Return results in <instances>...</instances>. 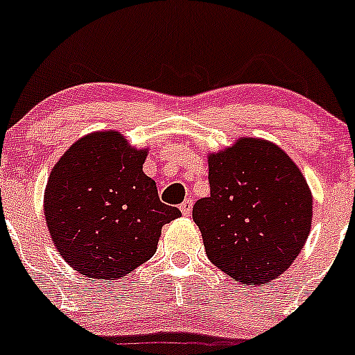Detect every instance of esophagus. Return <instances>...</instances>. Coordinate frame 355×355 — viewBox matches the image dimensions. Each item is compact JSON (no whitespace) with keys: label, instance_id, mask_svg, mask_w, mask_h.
<instances>
[{"label":"esophagus","instance_id":"1","mask_svg":"<svg viewBox=\"0 0 355 355\" xmlns=\"http://www.w3.org/2000/svg\"><path fill=\"white\" fill-rule=\"evenodd\" d=\"M179 209H181V213L184 216L191 215V211H193V200H191V198H188V200L182 201L181 207H179Z\"/></svg>","mask_w":355,"mask_h":355}]
</instances>
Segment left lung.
<instances>
[{
    "mask_svg": "<svg viewBox=\"0 0 355 355\" xmlns=\"http://www.w3.org/2000/svg\"><path fill=\"white\" fill-rule=\"evenodd\" d=\"M209 196L193 207L209 261L242 284L276 279L311 228L313 196L288 154L243 137L208 155Z\"/></svg>",
    "mask_w": 355,
    "mask_h": 355,
    "instance_id": "left-lung-1",
    "label": "left lung"
}]
</instances>
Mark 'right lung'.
<instances>
[{"label": "right lung", "mask_w": 355, "mask_h": 355, "mask_svg": "<svg viewBox=\"0 0 355 355\" xmlns=\"http://www.w3.org/2000/svg\"><path fill=\"white\" fill-rule=\"evenodd\" d=\"M147 148L120 132L85 135L51 171L44 194L49 234L64 261L91 279H120L157 250L161 230L181 215L144 174Z\"/></svg>", "instance_id": "obj_1"}]
</instances>
